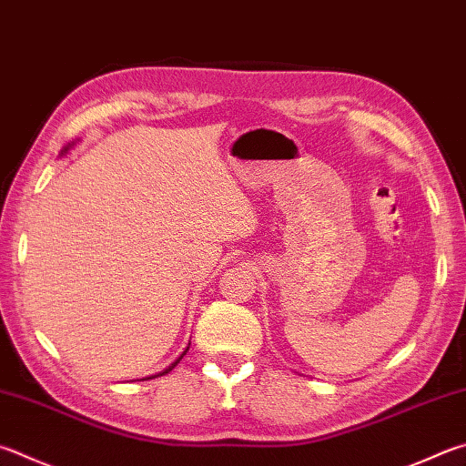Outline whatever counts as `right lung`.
Returning a JSON list of instances; mask_svg holds the SVG:
<instances>
[{
  "instance_id": "right-lung-1",
  "label": "right lung",
  "mask_w": 466,
  "mask_h": 466,
  "mask_svg": "<svg viewBox=\"0 0 466 466\" xmlns=\"http://www.w3.org/2000/svg\"><path fill=\"white\" fill-rule=\"evenodd\" d=\"M71 147H73V145H69V147H65V148H63V150H61V155H65V152H66V150H69V148H71ZM187 350H189V346H187V349H185V352H187ZM185 352H183V354H181V357H179V359H177V360H175V362H173V365H168V367H167V369H165V370H163V373H158V375H167V373H168V370H173V369H175V367H177V362H179V360H181V359H183V357H185ZM155 377H157V375H155ZM148 379H152V377H148Z\"/></svg>"
}]
</instances>
